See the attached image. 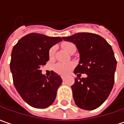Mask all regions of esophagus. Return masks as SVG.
Returning <instances> with one entry per match:
<instances>
[{
	"mask_svg": "<svg viewBox=\"0 0 124 124\" xmlns=\"http://www.w3.org/2000/svg\"><path fill=\"white\" fill-rule=\"evenodd\" d=\"M61 78H62V79L63 81H65L66 80V77L64 76H61Z\"/></svg>",
	"mask_w": 124,
	"mask_h": 124,
	"instance_id": "esophagus-1",
	"label": "esophagus"
}]
</instances>
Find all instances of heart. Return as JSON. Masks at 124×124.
I'll list each match as a JSON object with an SVG mask.
<instances>
[{
    "label": "heart",
    "mask_w": 124,
    "mask_h": 124,
    "mask_svg": "<svg viewBox=\"0 0 124 124\" xmlns=\"http://www.w3.org/2000/svg\"><path fill=\"white\" fill-rule=\"evenodd\" d=\"M62 47L68 53L72 54L75 53L76 51V46L72 42H63L62 43ZM55 47L54 46L51 47L49 50V57L50 59H54L55 56ZM75 66V64L73 62H58L55 64L54 66V70L55 73H57L59 75H67L70 71L73 70Z\"/></svg>",
    "instance_id": "obj_1"
}]
</instances>
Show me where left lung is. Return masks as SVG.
<instances>
[{"label":"left lung","instance_id":"left-lung-1","mask_svg":"<svg viewBox=\"0 0 124 124\" xmlns=\"http://www.w3.org/2000/svg\"><path fill=\"white\" fill-rule=\"evenodd\" d=\"M62 39L73 43L79 53L75 74L87 75L75 79L71 86L75 102L84 110L96 109L107 100L114 85L117 61L111 46L94 33L79 32Z\"/></svg>","mask_w":124,"mask_h":124}]
</instances>
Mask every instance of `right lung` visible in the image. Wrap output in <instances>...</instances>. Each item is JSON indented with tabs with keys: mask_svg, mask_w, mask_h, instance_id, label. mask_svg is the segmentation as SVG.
Masks as SVG:
<instances>
[{
	"mask_svg": "<svg viewBox=\"0 0 124 124\" xmlns=\"http://www.w3.org/2000/svg\"><path fill=\"white\" fill-rule=\"evenodd\" d=\"M62 41L61 37L30 33L13 48L10 69L14 85L23 101L32 107L46 108L55 101L62 79L54 71L46 77L40 68L49 59V49Z\"/></svg>",
	"mask_w": 124,
	"mask_h": 124,
	"instance_id": "right-lung-1",
	"label": "right lung"
}]
</instances>
